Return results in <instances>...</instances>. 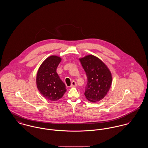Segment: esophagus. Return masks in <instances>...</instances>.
<instances>
[{"mask_svg":"<svg viewBox=\"0 0 148 148\" xmlns=\"http://www.w3.org/2000/svg\"><path fill=\"white\" fill-rule=\"evenodd\" d=\"M75 86H77V83L74 80L72 81L71 83V87H75Z\"/></svg>","mask_w":148,"mask_h":148,"instance_id":"1","label":"esophagus"}]
</instances>
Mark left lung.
Instances as JSON below:
<instances>
[{
  "mask_svg": "<svg viewBox=\"0 0 148 148\" xmlns=\"http://www.w3.org/2000/svg\"><path fill=\"white\" fill-rule=\"evenodd\" d=\"M87 77L84 95L91 102L101 100L109 90L112 76L107 66L98 57L89 55L79 58Z\"/></svg>",
  "mask_w": 148,
  "mask_h": 148,
  "instance_id": "8db88e82",
  "label": "left lung"
}]
</instances>
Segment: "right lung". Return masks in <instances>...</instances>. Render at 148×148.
Returning a JSON list of instances; mask_svg holds the SVG:
<instances>
[{
  "label": "right lung",
  "instance_id": "1",
  "mask_svg": "<svg viewBox=\"0 0 148 148\" xmlns=\"http://www.w3.org/2000/svg\"><path fill=\"white\" fill-rule=\"evenodd\" d=\"M61 61V57L51 56L43 62L36 74V86L40 93L46 99L56 101L60 99L66 89L64 83L56 72Z\"/></svg>",
  "mask_w": 148,
  "mask_h": 148
}]
</instances>
